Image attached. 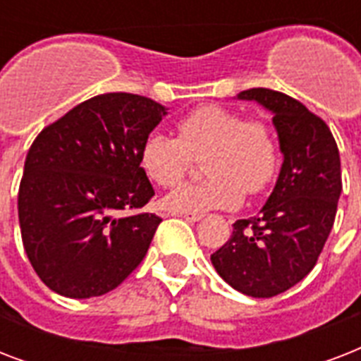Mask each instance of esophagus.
I'll return each instance as SVG.
<instances>
[{
    "mask_svg": "<svg viewBox=\"0 0 361 361\" xmlns=\"http://www.w3.org/2000/svg\"><path fill=\"white\" fill-rule=\"evenodd\" d=\"M172 215H176V217H183V219L189 221V223H197V221H200L204 217V214H192V212H174Z\"/></svg>",
    "mask_w": 361,
    "mask_h": 361,
    "instance_id": "1",
    "label": "esophagus"
}]
</instances>
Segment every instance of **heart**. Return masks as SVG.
Instances as JSON below:
<instances>
[{
  "instance_id": "heart-1",
  "label": "heart",
  "mask_w": 361,
  "mask_h": 361,
  "mask_svg": "<svg viewBox=\"0 0 361 361\" xmlns=\"http://www.w3.org/2000/svg\"><path fill=\"white\" fill-rule=\"evenodd\" d=\"M178 136L152 130L140 146L142 170L153 183L176 187L197 157L209 176L164 198L172 212L234 209L247 195L268 191L281 169L277 130L264 118H245L223 104H202L176 120Z\"/></svg>"
}]
</instances>
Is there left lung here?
Returning a JSON list of instances; mask_svg holds the SVG:
<instances>
[{
    "mask_svg": "<svg viewBox=\"0 0 361 361\" xmlns=\"http://www.w3.org/2000/svg\"><path fill=\"white\" fill-rule=\"evenodd\" d=\"M238 97L274 112L285 161L260 215L236 221L212 264L241 294L271 298L300 283L319 260L336 221L341 161L330 127L298 99L268 87Z\"/></svg>",
    "mask_w": 361,
    "mask_h": 361,
    "instance_id": "left-lung-1",
    "label": "left lung"
}]
</instances>
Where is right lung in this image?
<instances>
[{
	"label": "right lung",
	"mask_w": 361,
	"mask_h": 361,
	"mask_svg": "<svg viewBox=\"0 0 361 361\" xmlns=\"http://www.w3.org/2000/svg\"><path fill=\"white\" fill-rule=\"evenodd\" d=\"M166 114L135 93H103L47 125L18 189L22 243L41 281L67 298L114 290L146 257L161 217L140 146Z\"/></svg>",
	"instance_id": "add662e5"
}]
</instances>
